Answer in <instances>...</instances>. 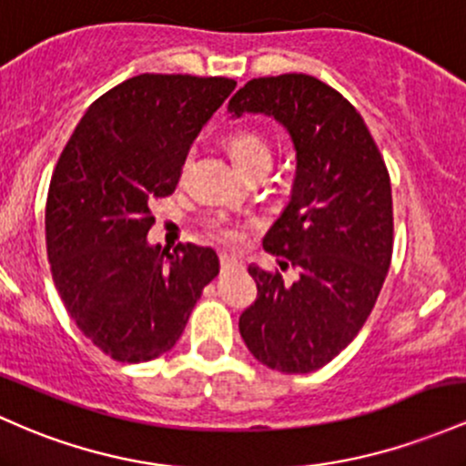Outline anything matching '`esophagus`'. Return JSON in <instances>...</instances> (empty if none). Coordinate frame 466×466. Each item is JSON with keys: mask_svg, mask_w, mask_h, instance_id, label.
I'll use <instances>...</instances> for the list:
<instances>
[{"mask_svg": "<svg viewBox=\"0 0 466 466\" xmlns=\"http://www.w3.org/2000/svg\"><path fill=\"white\" fill-rule=\"evenodd\" d=\"M221 268H223V272H229V269L241 268V263H238L237 258L228 257V254H221Z\"/></svg>", "mask_w": 466, "mask_h": 466, "instance_id": "esophagus-1", "label": "esophagus"}]
</instances>
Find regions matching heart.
I'll list each match as a JSON object with an SVG mask.
<instances>
[{
  "label": "heart",
  "mask_w": 466,
  "mask_h": 466,
  "mask_svg": "<svg viewBox=\"0 0 466 466\" xmlns=\"http://www.w3.org/2000/svg\"><path fill=\"white\" fill-rule=\"evenodd\" d=\"M229 152H232V158L237 161L238 170H245L248 166H252L258 158H269V146L263 137L257 135V132L249 130H238L229 137ZM217 234L225 241H234L237 238V232L229 228H223L218 225Z\"/></svg>",
  "instance_id": "obj_1"
}]
</instances>
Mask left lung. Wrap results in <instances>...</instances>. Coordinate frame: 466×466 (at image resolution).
I'll use <instances>...</instances> for the list:
<instances>
[{"label":"left lung","mask_w":466,"mask_h":466,"mask_svg":"<svg viewBox=\"0 0 466 466\" xmlns=\"http://www.w3.org/2000/svg\"><path fill=\"white\" fill-rule=\"evenodd\" d=\"M232 116L265 115L288 130L296 172L263 248L299 280L249 265L258 296L238 329L258 362L309 374L356 339L374 309L393 249L391 183L365 121L309 75L258 76L229 99Z\"/></svg>","instance_id":"1"}]
</instances>
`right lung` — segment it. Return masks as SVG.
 Wrapping results in <instances>:
<instances>
[{"label": "right lung", "mask_w": 466, "mask_h": 466, "mask_svg": "<svg viewBox=\"0 0 466 466\" xmlns=\"http://www.w3.org/2000/svg\"><path fill=\"white\" fill-rule=\"evenodd\" d=\"M237 88L225 76L139 75L95 101L61 152L46 203L50 272L104 354L143 362L186 329L218 274L212 248L147 243L150 206L177 187L201 127Z\"/></svg>", "instance_id": "add662e5"}]
</instances>
